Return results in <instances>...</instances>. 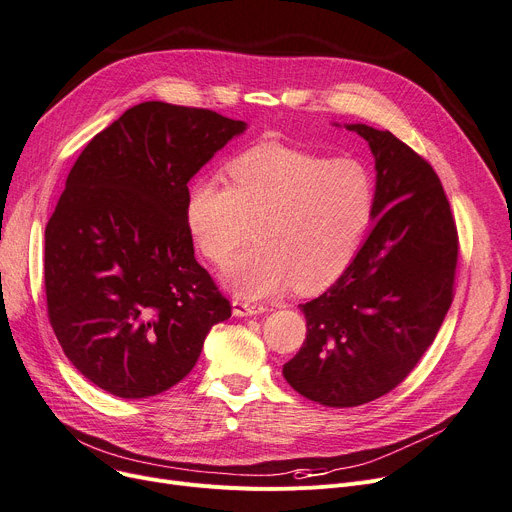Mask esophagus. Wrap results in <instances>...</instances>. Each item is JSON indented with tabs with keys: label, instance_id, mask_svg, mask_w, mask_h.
Listing matches in <instances>:
<instances>
[{
	"label": "esophagus",
	"instance_id": "obj_1",
	"mask_svg": "<svg viewBox=\"0 0 512 512\" xmlns=\"http://www.w3.org/2000/svg\"><path fill=\"white\" fill-rule=\"evenodd\" d=\"M267 309L263 304H253V302H245V300H232V315L234 317H253V315H261Z\"/></svg>",
	"mask_w": 512,
	"mask_h": 512
}]
</instances>
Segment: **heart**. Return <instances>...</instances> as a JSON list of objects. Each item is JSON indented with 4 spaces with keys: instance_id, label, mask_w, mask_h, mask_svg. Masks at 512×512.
<instances>
[{
    "instance_id": "1",
    "label": "heart",
    "mask_w": 512,
    "mask_h": 512,
    "mask_svg": "<svg viewBox=\"0 0 512 512\" xmlns=\"http://www.w3.org/2000/svg\"><path fill=\"white\" fill-rule=\"evenodd\" d=\"M230 185L195 179L185 220L197 251L222 265V280L241 298L276 296L296 284L311 292L348 267L372 216L374 191L352 158L327 160L280 144H261L228 164Z\"/></svg>"
}]
</instances>
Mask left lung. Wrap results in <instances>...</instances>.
I'll return each instance as SVG.
<instances>
[{"mask_svg": "<svg viewBox=\"0 0 512 512\" xmlns=\"http://www.w3.org/2000/svg\"><path fill=\"white\" fill-rule=\"evenodd\" d=\"M377 168L372 232L319 298L300 304L306 339L284 379L306 399L354 407L414 370L453 302L459 238L434 168L391 131L346 125Z\"/></svg>", "mask_w": 512, "mask_h": 512, "instance_id": "obj_1", "label": "left lung"}]
</instances>
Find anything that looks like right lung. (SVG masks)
Here are the masks:
<instances>
[{
  "label": "right lung",
  "mask_w": 512,
  "mask_h": 512,
  "mask_svg": "<svg viewBox=\"0 0 512 512\" xmlns=\"http://www.w3.org/2000/svg\"><path fill=\"white\" fill-rule=\"evenodd\" d=\"M247 129L150 100L96 133L45 228L51 327L84 377L123 399L183 381L230 302L195 261L185 203L197 170Z\"/></svg>",
  "instance_id": "right-lung-1"
}]
</instances>
